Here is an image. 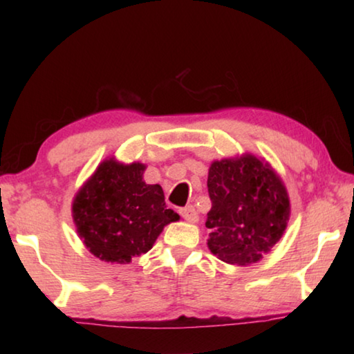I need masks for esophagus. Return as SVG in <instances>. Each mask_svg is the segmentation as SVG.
I'll list each match as a JSON object with an SVG mask.
<instances>
[{"label":"esophagus","mask_w":354,"mask_h":354,"mask_svg":"<svg viewBox=\"0 0 354 354\" xmlns=\"http://www.w3.org/2000/svg\"><path fill=\"white\" fill-rule=\"evenodd\" d=\"M179 214H181V217L185 221H189V223H196V221H198V212L195 211L194 206L183 207L181 211H179Z\"/></svg>","instance_id":"obj_1"}]
</instances>
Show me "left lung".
Wrapping results in <instances>:
<instances>
[{"label":"left lung","mask_w":354,"mask_h":354,"mask_svg":"<svg viewBox=\"0 0 354 354\" xmlns=\"http://www.w3.org/2000/svg\"><path fill=\"white\" fill-rule=\"evenodd\" d=\"M207 190L211 253L234 266L256 263L270 253L290 218L289 194L270 162L251 153L214 160Z\"/></svg>","instance_id":"obj_1"}]
</instances>
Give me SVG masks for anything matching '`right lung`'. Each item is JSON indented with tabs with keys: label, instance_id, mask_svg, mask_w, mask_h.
I'll list each match as a JSON object with an SVG mask.
<instances>
[{
	"label": "right lung",
	"instance_id": "1",
	"mask_svg": "<svg viewBox=\"0 0 354 354\" xmlns=\"http://www.w3.org/2000/svg\"><path fill=\"white\" fill-rule=\"evenodd\" d=\"M142 162L117 158L100 162L71 203L77 236L100 261L129 263L148 253L167 225L179 215L167 209L159 184H147Z\"/></svg>",
	"mask_w": 354,
	"mask_h": 354
}]
</instances>
